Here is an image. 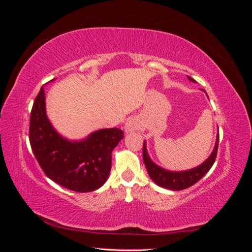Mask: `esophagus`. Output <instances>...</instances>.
I'll return each instance as SVG.
<instances>
[{"label": "esophagus", "instance_id": "esophagus-1", "mask_svg": "<svg viewBox=\"0 0 252 252\" xmlns=\"http://www.w3.org/2000/svg\"><path fill=\"white\" fill-rule=\"evenodd\" d=\"M136 128V123L133 120H128L125 123V131L126 132H131Z\"/></svg>", "mask_w": 252, "mask_h": 252}]
</instances>
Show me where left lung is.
Instances as JSON below:
<instances>
[{
    "label": "left lung",
    "instance_id": "1",
    "mask_svg": "<svg viewBox=\"0 0 252 252\" xmlns=\"http://www.w3.org/2000/svg\"><path fill=\"white\" fill-rule=\"evenodd\" d=\"M188 79L191 82H195L192 78L188 77ZM218 147H219V132L217 135L215 148H213L209 158L200 166H197L192 169L185 170V171H169L155 164L151 161V158L148 156L146 142L145 141L143 144V159L150 179L154 181L157 185L166 189L178 191V190L186 189L190 186L194 185L197 181H200L204 175L209 171L213 163L216 161Z\"/></svg>",
    "mask_w": 252,
    "mask_h": 252
}]
</instances>
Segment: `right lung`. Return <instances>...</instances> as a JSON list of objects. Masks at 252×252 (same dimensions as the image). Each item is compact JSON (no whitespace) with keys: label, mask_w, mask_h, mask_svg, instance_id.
I'll list each match as a JSON object with an SVG mask.
<instances>
[{"label":"right lung","mask_w":252,"mask_h":252,"mask_svg":"<svg viewBox=\"0 0 252 252\" xmlns=\"http://www.w3.org/2000/svg\"><path fill=\"white\" fill-rule=\"evenodd\" d=\"M123 138L121 129L106 128L81 141L67 140L47 118L43 87L33 102L29 142L36 161L50 180L72 191L90 192L105 184L111 169V152Z\"/></svg>","instance_id":"right-lung-1"}]
</instances>
